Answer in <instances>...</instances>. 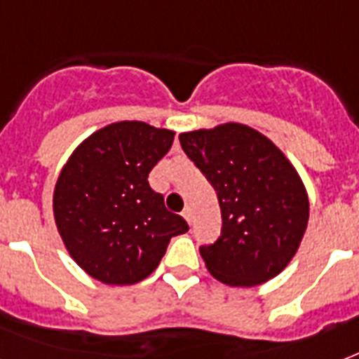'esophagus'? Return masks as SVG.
Here are the masks:
<instances>
[{"label":"esophagus","instance_id":"esophagus-1","mask_svg":"<svg viewBox=\"0 0 359 359\" xmlns=\"http://www.w3.org/2000/svg\"><path fill=\"white\" fill-rule=\"evenodd\" d=\"M182 218H184L188 224H191V219H194V216H191V208H184V210H182Z\"/></svg>","mask_w":359,"mask_h":359}]
</instances>
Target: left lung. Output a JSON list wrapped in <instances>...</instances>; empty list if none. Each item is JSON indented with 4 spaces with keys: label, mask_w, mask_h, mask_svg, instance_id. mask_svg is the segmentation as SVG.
<instances>
[{
    "label": "left lung",
    "mask_w": 359,
    "mask_h": 359,
    "mask_svg": "<svg viewBox=\"0 0 359 359\" xmlns=\"http://www.w3.org/2000/svg\"><path fill=\"white\" fill-rule=\"evenodd\" d=\"M179 140L222 208V236L199 248L208 272L229 287H257L283 272L309 222L306 184L285 152L242 123L182 132Z\"/></svg>",
    "instance_id": "8db88e82"
}]
</instances>
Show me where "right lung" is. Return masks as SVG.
<instances>
[{
	"instance_id": "right-lung-1",
	"label": "right lung",
	"mask_w": 359,
	"mask_h": 359,
	"mask_svg": "<svg viewBox=\"0 0 359 359\" xmlns=\"http://www.w3.org/2000/svg\"><path fill=\"white\" fill-rule=\"evenodd\" d=\"M173 140V130L119 121L87 135L61 169L53 188L55 227L93 279L140 283L156 270L171 236L188 231L147 180Z\"/></svg>"
}]
</instances>
